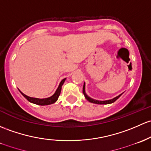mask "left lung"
Segmentation results:
<instances>
[{
  "label": "left lung",
  "instance_id": "1",
  "mask_svg": "<svg viewBox=\"0 0 151 151\" xmlns=\"http://www.w3.org/2000/svg\"><path fill=\"white\" fill-rule=\"evenodd\" d=\"M82 92H83V94H84V96H85V98L88 100L89 102L93 103V104H112V103L115 102V101H116V100L118 99V98H119V97L122 95V94H120L119 96L115 97V98H114L113 99L107 100V101H98V100L93 99V98H91L90 97H89L88 95L86 94V93H85V82L84 83L83 89H82Z\"/></svg>",
  "mask_w": 151,
  "mask_h": 151
}]
</instances>
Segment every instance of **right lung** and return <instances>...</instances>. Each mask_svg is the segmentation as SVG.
I'll list each match as a JSON object with an SVG mask.
<instances>
[{
    "mask_svg": "<svg viewBox=\"0 0 151 151\" xmlns=\"http://www.w3.org/2000/svg\"><path fill=\"white\" fill-rule=\"evenodd\" d=\"M66 78L63 79L60 82L59 85H58V88L57 90H55V93L52 96L49 97V98H32V97L27 96H26L25 94H24L23 93H22L21 91L19 92L22 93V95L30 103H32L34 104H37V105H40V106H47V105H50L54 104L55 102H56L57 100H58V97L60 96V93H61V87H62L63 84L64 83L65 80H66Z\"/></svg>",
    "mask_w": 151,
    "mask_h": 151,
    "instance_id": "1",
    "label": "right lung"
}]
</instances>
